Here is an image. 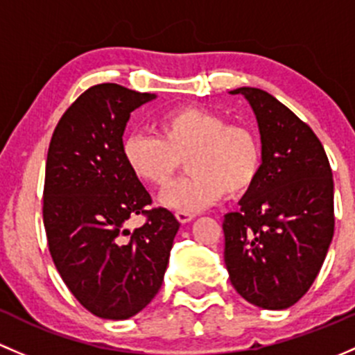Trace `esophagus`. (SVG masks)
<instances>
[{"instance_id": "obj_1", "label": "esophagus", "mask_w": 355, "mask_h": 355, "mask_svg": "<svg viewBox=\"0 0 355 355\" xmlns=\"http://www.w3.org/2000/svg\"><path fill=\"white\" fill-rule=\"evenodd\" d=\"M176 218L179 222H181V224H188V222H191L193 218H195V215L191 214V211H181V210H178L176 211Z\"/></svg>"}]
</instances>
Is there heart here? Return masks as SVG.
<instances>
[{
    "mask_svg": "<svg viewBox=\"0 0 355 355\" xmlns=\"http://www.w3.org/2000/svg\"><path fill=\"white\" fill-rule=\"evenodd\" d=\"M159 137L133 131L123 138L128 169L141 182L162 188L186 159V178L160 195L167 208L198 211L224 196H239L257 181L263 162L258 137L218 112L186 105L157 119Z\"/></svg>",
    "mask_w": 355,
    "mask_h": 355,
    "instance_id": "obj_1",
    "label": "heart"
}]
</instances>
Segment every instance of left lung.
<instances>
[{
  "instance_id": "1",
  "label": "left lung",
  "mask_w": 355,
  "mask_h": 355,
  "mask_svg": "<svg viewBox=\"0 0 355 355\" xmlns=\"http://www.w3.org/2000/svg\"><path fill=\"white\" fill-rule=\"evenodd\" d=\"M257 116L263 162L241 198L224 215V259L237 294L263 309H287L320 273L334 237V178L311 128L268 92L231 90Z\"/></svg>"
}]
</instances>
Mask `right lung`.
Masks as SVG:
<instances>
[{
    "label": "right lung",
    "instance_id": "right-lung-1",
    "mask_svg": "<svg viewBox=\"0 0 355 355\" xmlns=\"http://www.w3.org/2000/svg\"><path fill=\"white\" fill-rule=\"evenodd\" d=\"M155 98L118 83L90 87L67 109L51 138L44 227L51 257L76 301L104 320L140 313L162 286L179 222L123 159L130 114ZM148 222L133 233L130 216Z\"/></svg>",
    "mask_w": 355,
    "mask_h": 355
}]
</instances>
